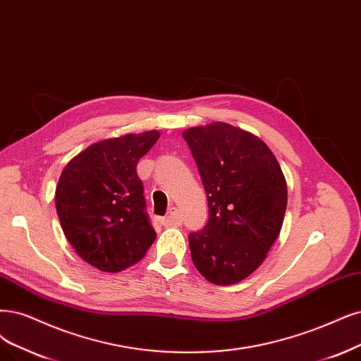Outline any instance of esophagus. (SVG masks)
<instances>
[{
    "label": "esophagus",
    "instance_id": "obj_1",
    "mask_svg": "<svg viewBox=\"0 0 361 361\" xmlns=\"http://www.w3.org/2000/svg\"><path fill=\"white\" fill-rule=\"evenodd\" d=\"M164 226H180L181 224V216L177 208H171L166 217L162 219Z\"/></svg>",
    "mask_w": 361,
    "mask_h": 361
}]
</instances>
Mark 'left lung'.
Segmentation results:
<instances>
[{
  "label": "left lung",
  "instance_id": "1",
  "mask_svg": "<svg viewBox=\"0 0 361 361\" xmlns=\"http://www.w3.org/2000/svg\"><path fill=\"white\" fill-rule=\"evenodd\" d=\"M209 217L189 235L193 264L209 283L231 286L255 272L281 232L287 183L276 157L259 137L216 122L185 129Z\"/></svg>",
  "mask_w": 361,
  "mask_h": 361
}]
</instances>
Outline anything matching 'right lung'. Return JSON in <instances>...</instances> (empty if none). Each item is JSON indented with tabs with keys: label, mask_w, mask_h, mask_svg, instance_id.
<instances>
[{
	"label": "right lung",
	"mask_w": 361,
	"mask_h": 361,
	"mask_svg": "<svg viewBox=\"0 0 361 361\" xmlns=\"http://www.w3.org/2000/svg\"><path fill=\"white\" fill-rule=\"evenodd\" d=\"M159 137L147 130L95 142L61 173L55 202L62 231L77 255L102 272L135 264L154 243L137 164Z\"/></svg>",
	"instance_id": "1"
}]
</instances>
